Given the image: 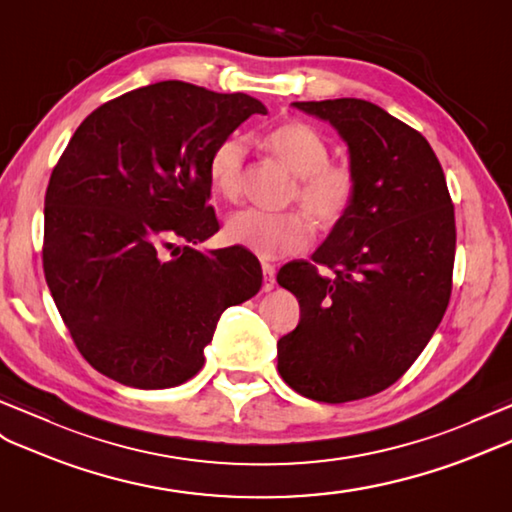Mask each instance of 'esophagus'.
Instances as JSON below:
<instances>
[{"label": "esophagus", "mask_w": 512, "mask_h": 512, "mask_svg": "<svg viewBox=\"0 0 512 512\" xmlns=\"http://www.w3.org/2000/svg\"><path fill=\"white\" fill-rule=\"evenodd\" d=\"M276 286V267L263 263V291H271Z\"/></svg>", "instance_id": "obj_1"}]
</instances>
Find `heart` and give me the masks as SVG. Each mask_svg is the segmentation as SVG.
Returning a JSON list of instances; mask_svg holds the SVG:
<instances>
[{
	"label": "heart",
	"instance_id": "1",
	"mask_svg": "<svg viewBox=\"0 0 512 512\" xmlns=\"http://www.w3.org/2000/svg\"><path fill=\"white\" fill-rule=\"evenodd\" d=\"M267 145L297 176L291 191L293 202L321 226L339 223L354 204L356 176L345 162H330V147L321 132L302 121H289L273 128ZM247 145L241 136L221 141L208 160V182L215 195L236 202L243 189ZM226 236L260 258H280L302 252L313 241L310 221L297 213H263L247 208L234 213L226 223Z\"/></svg>",
	"mask_w": 512,
	"mask_h": 512
}]
</instances>
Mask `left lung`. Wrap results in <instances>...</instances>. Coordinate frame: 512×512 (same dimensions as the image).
I'll use <instances>...</instances> for the list:
<instances>
[{"mask_svg":"<svg viewBox=\"0 0 512 512\" xmlns=\"http://www.w3.org/2000/svg\"><path fill=\"white\" fill-rule=\"evenodd\" d=\"M293 106L341 134L356 197L313 263L278 271L299 302L278 371L310 400L354 402L400 380L439 328L452 295L454 204L430 143L380 106L354 97Z\"/></svg>","mask_w":512,"mask_h":512,"instance_id":"obj_1","label":"left lung"}]
</instances>
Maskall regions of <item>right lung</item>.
Listing matches in <instances>:
<instances>
[{"label": "right lung", "mask_w": 512, "mask_h": 512, "mask_svg": "<svg viewBox=\"0 0 512 512\" xmlns=\"http://www.w3.org/2000/svg\"><path fill=\"white\" fill-rule=\"evenodd\" d=\"M252 115L245 93L167 80L95 108L45 193V280L93 369L136 389H169L204 365L223 310L263 284L241 245L202 252L219 230L208 160Z\"/></svg>", "instance_id": "1"}]
</instances>
